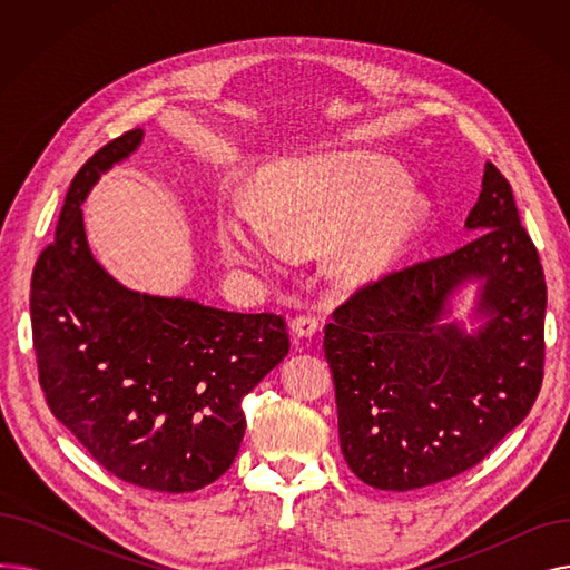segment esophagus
Returning a JSON list of instances; mask_svg holds the SVG:
<instances>
[{
    "instance_id": "esophagus-1",
    "label": "esophagus",
    "mask_w": 570,
    "mask_h": 570,
    "mask_svg": "<svg viewBox=\"0 0 570 570\" xmlns=\"http://www.w3.org/2000/svg\"><path fill=\"white\" fill-rule=\"evenodd\" d=\"M318 318L314 314H301L295 316L293 323H291V335L295 342H303V340H309L318 333Z\"/></svg>"
}]
</instances>
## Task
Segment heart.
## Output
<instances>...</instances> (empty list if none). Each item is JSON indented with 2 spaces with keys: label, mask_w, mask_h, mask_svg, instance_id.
Listing matches in <instances>:
<instances>
[{
  "label": "heart",
  "mask_w": 570,
  "mask_h": 570,
  "mask_svg": "<svg viewBox=\"0 0 570 570\" xmlns=\"http://www.w3.org/2000/svg\"><path fill=\"white\" fill-rule=\"evenodd\" d=\"M409 177L367 153H327L269 166L258 209H235L217 228L224 254L267 265L277 243L323 248L325 273L344 288L385 279L409 254L425 224V209L406 198Z\"/></svg>",
  "instance_id": "1"
}]
</instances>
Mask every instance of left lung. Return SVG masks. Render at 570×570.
<instances>
[{"mask_svg":"<svg viewBox=\"0 0 570 570\" xmlns=\"http://www.w3.org/2000/svg\"><path fill=\"white\" fill-rule=\"evenodd\" d=\"M466 228L471 243L355 291L325 325L342 453L376 490L464 473L541 393L546 277L513 189L490 161ZM466 281L482 282L475 334L444 321Z\"/></svg>","mask_w":570,"mask_h":570,"instance_id":"obj_1","label":"left lung"}]
</instances>
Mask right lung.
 Listing matches in <instances>:
<instances>
[{"label": "right lung", "instance_id": "right-lung-1", "mask_svg": "<svg viewBox=\"0 0 570 570\" xmlns=\"http://www.w3.org/2000/svg\"><path fill=\"white\" fill-rule=\"evenodd\" d=\"M142 142L127 131L71 179L29 291L39 383L55 417L104 469L157 492H194L233 464L243 397L291 348L277 314H239L131 291L89 252L82 200Z\"/></svg>", "mask_w": 570, "mask_h": 570}]
</instances>
